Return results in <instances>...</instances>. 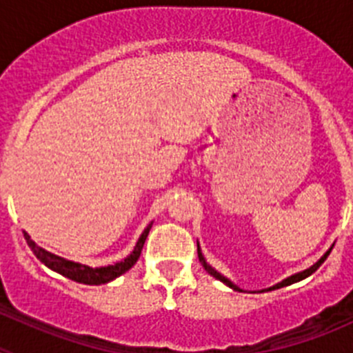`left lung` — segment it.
Masks as SVG:
<instances>
[{"label":"left lung","mask_w":353,"mask_h":353,"mask_svg":"<svg viewBox=\"0 0 353 353\" xmlns=\"http://www.w3.org/2000/svg\"><path fill=\"white\" fill-rule=\"evenodd\" d=\"M332 248H334V245H330V248L327 249L325 252H323V256L320 258V260H318L316 263H313V265H311L310 269L302 270V272L293 274V276H290V277H286V279H283L281 283H277V285L270 286V288L260 290V292H272V290L283 288V286H290V285H293V283H299V281H302V279H305V277H310L311 274H313V272H316V270H318V267H320V265H322L323 261L327 260V256H329V254H330V251H332ZM198 258H199V261H201V265H203V267H205V270H207V272L210 274V276H214L215 279H219L221 283H224V285H226V286H230V288H232V290H235V292H242V290H240L239 286L235 285V283H232V281H230V279H228V277H224L223 274H221V272H217V270H215L214 267H212L210 263H207V260H205L203 252H201V248H199V244H198Z\"/></svg>","instance_id":"obj_1"}]
</instances>
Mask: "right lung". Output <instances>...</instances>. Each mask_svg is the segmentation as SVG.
Returning a JSON list of instances; mask_svg holds the SVG:
<instances>
[{
	"instance_id": "right-lung-1",
	"label": "right lung",
	"mask_w": 353,
	"mask_h": 353,
	"mask_svg": "<svg viewBox=\"0 0 353 353\" xmlns=\"http://www.w3.org/2000/svg\"><path fill=\"white\" fill-rule=\"evenodd\" d=\"M150 223L148 226L145 228V232L141 233V236L138 239L136 245H134L132 252L129 256L123 258L121 261H117L113 265H105V267H90V265L77 263V261L67 260V258H61L58 254H52V252L46 251L43 248H40L39 244H35V240H31V236L24 232V239H26L28 245L31 248L33 254L42 261L46 267H49L54 272L61 274V276L68 277L72 281L83 283V285H105V283L113 281L117 277H120L121 274H125L127 270L132 269L134 263L138 261V258L141 256L143 245H145V240L150 233V228H152Z\"/></svg>"
}]
</instances>
